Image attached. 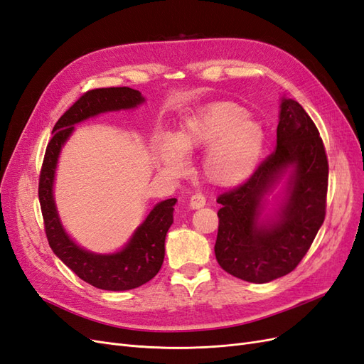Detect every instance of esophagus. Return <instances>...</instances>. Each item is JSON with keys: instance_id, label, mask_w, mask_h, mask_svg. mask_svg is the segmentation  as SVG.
Segmentation results:
<instances>
[{"instance_id": "34e87169", "label": "esophagus", "mask_w": 364, "mask_h": 364, "mask_svg": "<svg viewBox=\"0 0 364 364\" xmlns=\"http://www.w3.org/2000/svg\"><path fill=\"white\" fill-rule=\"evenodd\" d=\"M206 205V199L203 197V194L200 193H196L190 197V206L193 209H199V208H203Z\"/></svg>"}]
</instances>
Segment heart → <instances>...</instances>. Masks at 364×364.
Returning a JSON list of instances; mask_svg holds the SVG:
<instances>
[{"label":"heart","mask_w":364,"mask_h":364,"mask_svg":"<svg viewBox=\"0 0 364 364\" xmlns=\"http://www.w3.org/2000/svg\"><path fill=\"white\" fill-rule=\"evenodd\" d=\"M262 147V126L247 118L246 107L220 102L190 119L174 142H165L161 156L167 170L181 173L185 167L182 153L209 149L202 164L205 178L218 186H234L255 171Z\"/></svg>","instance_id":"obj_1"}]
</instances>
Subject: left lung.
Wrapping results in <instances>:
<instances>
[{
    "label": "left lung",
    "mask_w": 364,
    "mask_h": 364,
    "mask_svg": "<svg viewBox=\"0 0 364 364\" xmlns=\"http://www.w3.org/2000/svg\"><path fill=\"white\" fill-rule=\"evenodd\" d=\"M289 166V196L279 215L261 223L263 196ZM328 158L323 141L305 109L291 98L281 103L277 149L250 178L217 197L215 258L225 272L264 284L293 272L326 214Z\"/></svg>",
    "instance_id": "obj_1"
}]
</instances>
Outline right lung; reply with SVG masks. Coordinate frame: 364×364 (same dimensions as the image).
Instances as JSON below:
<instances>
[{
	"instance_id": "obj_1",
	"label": "right lung",
	"mask_w": 364,
	"mask_h": 364,
	"mask_svg": "<svg viewBox=\"0 0 364 364\" xmlns=\"http://www.w3.org/2000/svg\"><path fill=\"white\" fill-rule=\"evenodd\" d=\"M142 102L141 92L127 86L86 91L54 124L39 174V203L50 247L77 277L102 290H132L156 277L164 262L165 235L173 223L176 199H167L153 208L123 250L114 255H95L74 245L62 229L53 200L54 168L60 147L75 123L102 112L135 107Z\"/></svg>"
}]
</instances>
